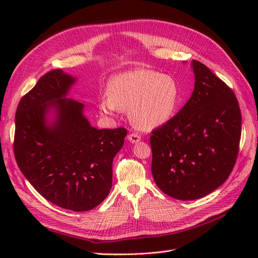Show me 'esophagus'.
Segmentation results:
<instances>
[{
  "instance_id": "obj_1",
  "label": "esophagus",
  "mask_w": 258,
  "mask_h": 258,
  "mask_svg": "<svg viewBox=\"0 0 258 258\" xmlns=\"http://www.w3.org/2000/svg\"><path fill=\"white\" fill-rule=\"evenodd\" d=\"M128 140H129V142H131V143H138V142L141 141V137H140L137 134H131V135L128 136Z\"/></svg>"
}]
</instances>
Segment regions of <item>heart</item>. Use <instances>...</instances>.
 I'll list each match as a JSON object with an SVG mask.
<instances>
[{
    "label": "heart",
    "instance_id": "obj_1",
    "mask_svg": "<svg viewBox=\"0 0 258 258\" xmlns=\"http://www.w3.org/2000/svg\"><path fill=\"white\" fill-rule=\"evenodd\" d=\"M108 96L100 100V110L114 114L128 111L135 126L151 131L167 123L177 111L181 90L172 75L139 68L114 75L108 82Z\"/></svg>",
    "mask_w": 258,
    "mask_h": 258
}]
</instances>
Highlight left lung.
Listing matches in <instances>:
<instances>
[{
  "label": "left lung",
  "instance_id": "obj_1",
  "mask_svg": "<svg viewBox=\"0 0 258 258\" xmlns=\"http://www.w3.org/2000/svg\"><path fill=\"white\" fill-rule=\"evenodd\" d=\"M195 88L173 118L153 131L152 173L168 196L195 200L228 178L241 138V112L233 91L192 60Z\"/></svg>",
  "mask_w": 258,
  "mask_h": 258
}]
</instances>
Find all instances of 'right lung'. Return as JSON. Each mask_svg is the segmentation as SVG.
Listing matches in <instances>:
<instances>
[{
    "label": "right lung",
    "instance_id": "right-lung-1",
    "mask_svg": "<svg viewBox=\"0 0 258 258\" xmlns=\"http://www.w3.org/2000/svg\"><path fill=\"white\" fill-rule=\"evenodd\" d=\"M76 81L51 70L22 97L14 153L22 174L46 200L84 212L110 194L113 159L127 130L92 127L84 104L68 98Z\"/></svg>",
    "mask_w": 258,
    "mask_h": 258
}]
</instances>
